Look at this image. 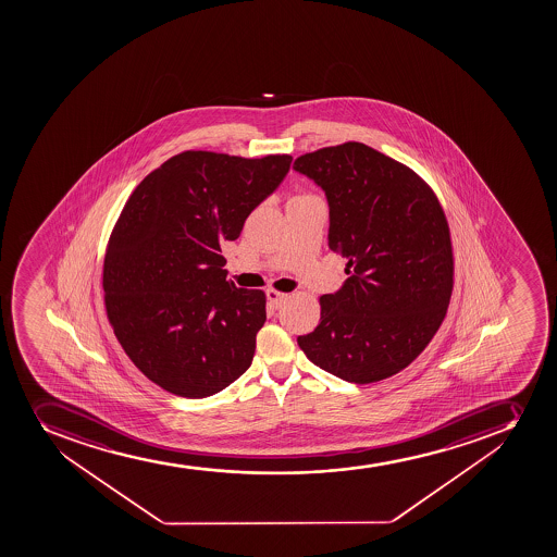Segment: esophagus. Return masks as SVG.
Masks as SVG:
<instances>
[{
	"label": "esophagus",
	"instance_id": "34e87169",
	"mask_svg": "<svg viewBox=\"0 0 557 557\" xmlns=\"http://www.w3.org/2000/svg\"><path fill=\"white\" fill-rule=\"evenodd\" d=\"M287 298L288 294L280 293V290H274V288L267 290V299H269V305L272 309H280L287 301Z\"/></svg>",
	"mask_w": 557,
	"mask_h": 557
}]
</instances>
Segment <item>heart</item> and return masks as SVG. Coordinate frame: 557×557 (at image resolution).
Listing matches in <instances>:
<instances>
[{"label":"heart","mask_w":557,"mask_h":557,"mask_svg":"<svg viewBox=\"0 0 557 557\" xmlns=\"http://www.w3.org/2000/svg\"><path fill=\"white\" fill-rule=\"evenodd\" d=\"M301 196H305V194H299V196H296V198H301Z\"/></svg>","instance_id":"b5f03b06"}]
</instances>
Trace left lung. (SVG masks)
<instances>
[{
    "label": "left lung",
    "mask_w": 557,
    "mask_h": 557,
    "mask_svg": "<svg viewBox=\"0 0 557 557\" xmlns=\"http://www.w3.org/2000/svg\"><path fill=\"white\" fill-rule=\"evenodd\" d=\"M294 171L325 190L329 247L350 275L321 296L320 325L299 348L348 383L386 380L423 352L450 304L454 253L440 199L412 169L358 141L299 156Z\"/></svg>",
    "instance_id": "8db88e82"
}]
</instances>
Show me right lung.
<instances>
[{"label": "right lung", "instance_id": "right-lung-1", "mask_svg": "<svg viewBox=\"0 0 557 557\" xmlns=\"http://www.w3.org/2000/svg\"><path fill=\"white\" fill-rule=\"evenodd\" d=\"M293 156H172L134 188L103 263L107 318L131 361L163 391L212 396L250 367L263 290L226 280L225 242L287 176Z\"/></svg>", "mask_w": 557, "mask_h": 557}]
</instances>
